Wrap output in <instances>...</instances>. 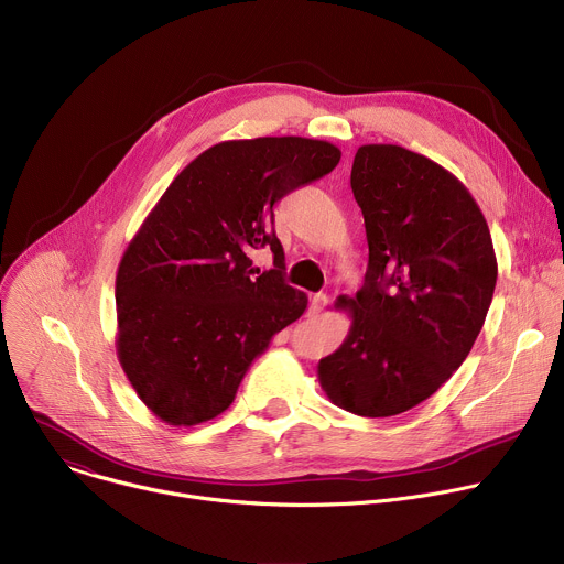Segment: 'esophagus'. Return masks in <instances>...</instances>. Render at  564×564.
Listing matches in <instances>:
<instances>
[{"mask_svg": "<svg viewBox=\"0 0 564 564\" xmlns=\"http://www.w3.org/2000/svg\"><path fill=\"white\" fill-rule=\"evenodd\" d=\"M326 305H328V296L326 294H314L310 299V314H318Z\"/></svg>", "mask_w": 564, "mask_h": 564, "instance_id": "esophagus-1", "label": "esophagus"}]
</instances>
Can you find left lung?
Returning a JSON list of instances; mask_svg holds the SVG:
<instances>
[{"mask_svg": "<svg viewBox=\"0 0 564 564\" xmlns=\"http://www.w3.org/2000/svg\"><path fill=\"white\" fill-rule=\"evenodd\" d=\"M350 187L364 214L368 270L355 299H337L352 326L316 372L339 409L390 417L422 404L468 357L498 261L475 198L431 158L364 144Z\"/></svg>", "mask_w": 564, "mask_h": 564, "instance_id": "obj_1", "label": "left lung"}]
</instances>
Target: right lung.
Here are the masks:
<instances>
[{
  "mask_svg": "<svg viewBox=\"0 0 564 564\" xmlns=\"http://www.w3.org/2000/svg\"><path fill=\"white\" fill-rule=\"evenodd\" d=\"M339 147L299 135L225 140L174 178L127 246L116 276L118 359L170 426L214 420L307 296L285 283L274 205L339 165ZM275 268L252 278L249 254Z\"/></svg>",
  "mask_w": 564,
  "mask_h": 564,
  "instance_id": "add662e5",
  "label": "right lung"
}]
</instances>
